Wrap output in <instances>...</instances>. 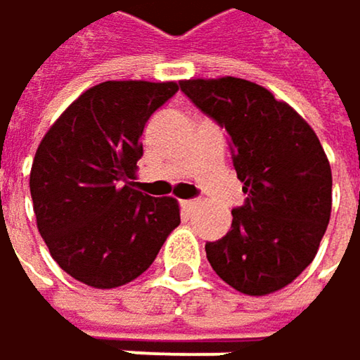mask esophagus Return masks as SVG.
<instances>
[{"label":"esophagus","instance_id":"obj_1","mask_svg":"<svg viewBox=\"0 0 360 360\" xmlns=\"http://www.w3.org/2000/svg\"><path fill=\"white\" fill-rule=\"evenodd\" d=\"M197 207H199V203H197V201H182V210H184L186 214H193Z\"/></svg>","mask_w":360,"mask_h":360}]
</instances>
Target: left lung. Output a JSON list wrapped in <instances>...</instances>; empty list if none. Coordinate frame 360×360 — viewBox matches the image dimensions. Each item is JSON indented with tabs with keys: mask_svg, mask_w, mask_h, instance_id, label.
I'll return each instance as SVG.
<instances>
[{
	"mask_svg": "<svg viewBox=\"0 0 360 360\" xmlns=\"http://www.w3.org/2000/svg\"><path fill=\"white\" fill-rule=\"evenodd\" d=\"M180 88L231 136L248 193L226 237L205 245L207 260L245 295L274 293L319 252L331 216L329 159L302 115L254 82L184 79Z\"/></svg>",
	"mask_w": 360,
	"mask_h": 360,
	"instance_id": "1",
	"label": "left lung"
}]
</instances>
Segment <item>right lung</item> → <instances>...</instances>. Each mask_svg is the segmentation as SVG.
<instances>
[{
  "mask_svg": "<svg viewBox=\"0 0 360 360\" xmlns=\"http://www.w3.org/2000/svg\"><path fill=\"white\" fill-rule=\"evenodd\" d=\"M176 82H102L73 100L41 138L31 167L39 235L73 278L121 287L148 269L180 224L174 197L136 188L148 117Z\"/></svg>",
  "mask_w": 360,
  "mask_h": 360,
  "instance_id": "obj_1",
  "label": "right lung"
}]
</instances>
